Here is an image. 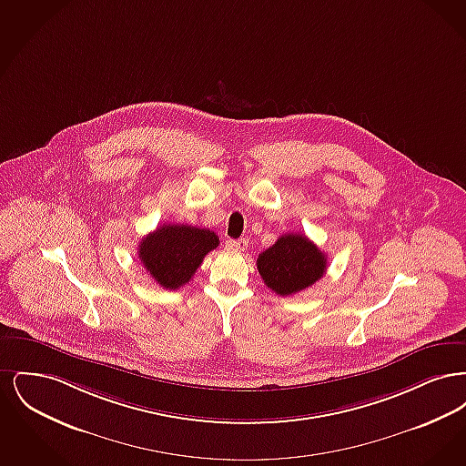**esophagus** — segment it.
Instances as JSON below:
<instances>
[{
  "instance_id": "1",
  "label": "esophagus",
  "mask_w": 466,
  "mask_h": 466,
  "mask_svg": "<svg viewBox=\"0 0 466 466\" xmlns=\"http://www.w3.org/2000/svg\"><path fill=\"white\" fill-rule=\"evenodd\" d=\"M225 246H228V248H232V249L243 251L244 248L248 246V239H246V238H241V239H228V241H225Z\"/></svg>"
}]
</instances>
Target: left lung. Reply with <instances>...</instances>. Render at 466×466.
Masks as SVG:
<instances>
[{"mask_svg":"<svg viewBox=\"0 0 466 466\" xmlns=\"http://www.w3.org/2000/svg\"><path fill=\"white\" fill-rule=\"evenodd\" d=\"M257 268L267 289L289 297L323 278L327 255L306 236L285 234L258 255Z\"/></svg>","mask_w":466,"mask_h":466,"instance_id":"1","label":"left lung"}]
</instances>
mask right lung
<instances>
[{
    "mask_svg": "<svg viewBox=\"0 0 466 466\" xmlns=\"http://www.w3.org/2000/svg\"><path fill=\"white\" fill-rule=\"evenodd\" d=\"M218 244L213 230L164 223L141 239L137 258L162 289H177L192 279L204 257Z\"/></svg>",
    "mask_w": 466,
    "mask_h": 466,
    "instance_id": "right-lung-1",
    "label": "right lung"
}]
</instances>
